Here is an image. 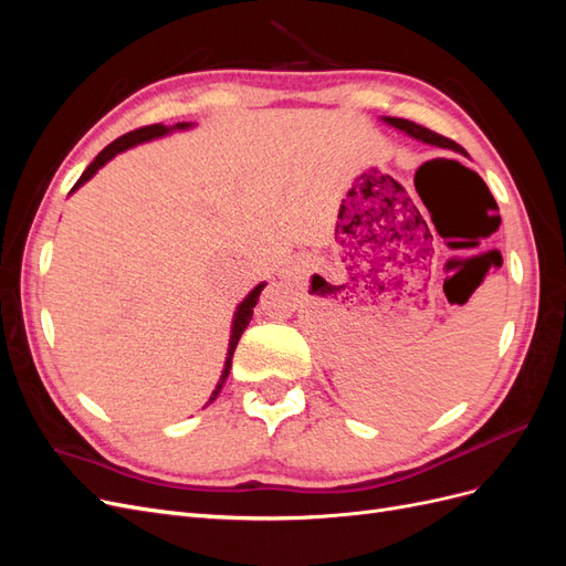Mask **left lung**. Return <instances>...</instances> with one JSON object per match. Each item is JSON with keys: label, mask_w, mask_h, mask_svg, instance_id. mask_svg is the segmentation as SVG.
<instances>
[{"label": "left lung", "mask_w": 566, "mask_h": 566, "mask_svg": "<svg viewBox=\"0 0 566 566\" xmlns=\"http://www.w3.org/2000/svg\"><path fill=\"white\" fill-rule=\"evenodd\" d=\"M382 123L389 125V127H394V129L403 132V134H408L410 139H418V142H422V144L439 146V148H449V150L460 153V156H468L465 148L458 146L455 142H451V139H447V136H441V134H437V132H432V129H427V127H422V125L410 123V119H403V117H382ZM434 163H453V160L439 158V160H434ZM455 165H458V163H455ZM491 202H493V200H491Z\"/></svg>", "instance_id": "obj_1"}]
</instances>
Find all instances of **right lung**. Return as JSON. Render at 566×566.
<instances>
[{"label": "right lung", "instance_id": "1", "mask_svg": "<svg viewBox=\"0 0 566 566\" xmlns=\"http://www.w3.org/2000/svg\"><path fill=\"white\" fill-rule=\"evenodd\" d=\"M191 127H193V123H177V125H172V127H167V125H148V127H142V129H134V132H129V134H123V136H119V139H115L113 144H108L104 150H101L98 156L94 158V163H92L87 169H84L82 177H80L77 184L73 186V191H77L80 186L87 184V181L98 172L101 167H104L106 163H111V160L117 156V153H123V150L134 148V146H139V144H146V142H153V139H163V136H167V134L184 132V129H191ZM73 191H71V193H73ZM264 285H266V283L254 285V287L250 290V293H248V297L235 306L233 323H231V337H229V349H227L224 370H221V378H219V382H217V387H214V391H212V397H210L208 403H212V401L219 397L221 387H224V382H227V378H229L231 358H233V352H235V347H238V339H241L243 331L248 328V323L252 321V310L256 306V300H260V293L264 290Z\"/></svg>", "mask_w": 566, "mask_h": 566}]
</instances>
